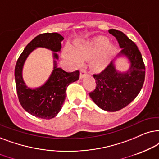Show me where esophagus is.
Here are the masks:
<instances>
[{
  "label": "esophagus",
  "instance_id": "esophagus-1",
  "mask_svg": "<svg viewBox=\"0 0 159 159\" xmlns=\"http://www.w3.org/2000/svg\"><path fill=\"white\" fill-rule=\"evenodd\" d=\"M87 75V71L86 69H82L81 70V74H80V78H83Z\"/></svg>",
  "mask_w": 159,
  "mask_h": 159
}]
</instances>
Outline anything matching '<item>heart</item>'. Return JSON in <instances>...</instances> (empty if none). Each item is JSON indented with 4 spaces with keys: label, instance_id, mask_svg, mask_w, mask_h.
<instances>
[{
    "label": "heart",
    "instance_id": "b5f03b06",
    "mask_svg": "<svg viewBox=\"0 0 159 159\" xmlns=\"http://www.w3.org/2000/svg\"><path fill=\"white\" fill-rule=\"evenodd\" d=\"M109 40L104 37H99L92 41H82L75 43L72 47L71 51L67 50L65 52V58L72 62H79L81 58H86L92 55H95L103 52L107 47ZM107 56L99 57L94 59L92 65L94 67H100L106 62Z\"/></svg>",
    "mask_w": 159,
    "mask_h": 159
}]
</instances>
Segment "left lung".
Instances as JSON below:
<instances>
[{"instance_id":"obj_1","label":"left lung","mask_w":159,"mask_h":159,"mask_svg":"<svg viewBox=\"0 0 159 159\" xmlns=\"http://www.w3.org/2000/svg\"><path fill=\"white\" fill-rule=\"evenodd\" d=\"M116 38L121 48L118 56H125L130 63L127 71H118L113 61L102 71L93 75L96 88L89 96L99 107L104 111L115 112L125 107L134 100L143 87L145 67L138 48L121 31L109 30Z\"/></svg>"}]
</instances>
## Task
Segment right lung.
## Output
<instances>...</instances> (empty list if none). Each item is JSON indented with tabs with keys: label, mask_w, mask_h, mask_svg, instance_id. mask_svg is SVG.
<instances>
[{
	"label": "right lung",
	"mask_w": 159,
	"mask_h": 159,
	"mask_svg": "<svg viewBox=\"0 0 159 159\" xmlns=\"http://www.w3.org/2000/svg\"><path fill=\"white\" fill-rule=\"evenodd\" d=\"M63 39L57 33L41 34L27 44L16 62L14 76L19 101L27 113L37 118L51 119L57 115L66 97L67 87L79 78L78 70L68 73L57 66L56 60L59 56L56 52H60ZM39 47L54 52V70L43 85L31 89L27 87L23 80L22 69L29 54Z\"/></svg>",
	"instance_id": "right-lung-1"
}]
</instances>
